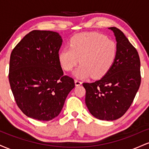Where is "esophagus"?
<instances>
[{
	"mask_svg": "<svg viewBox=\"0 0 149 149\" xmlns=\"http://www.w3.org/2000/svg\"><path fill=\"white\" fill-rule=\"evenodd\" d=\"M75 84H76V86H80V85L82 84V82L80 81L79 80H75Z\"/></svg>",
	"mask_w": 149,
	"mask_h": 149,
	"instance_id": "esophagus-1",
	"label": "esophagus"
}]
</instances>
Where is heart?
<instances>
[{"instance_id":"obj_1","label":"heart","mask_w":149,"mask_h":149,"mask_svg":"<svg viewBox=\"0 0 149 149\" xmlns=\"http://www.w3.org/2000/svg\"><path fill=\"white\" fill-rule=\"evenodd\" d=\"M117 46L116 42L97 33H82L70 40V47L59 52L58 59L62 69L70 71L79 62L74 74L77 78L102 77L111 68L115 61Z\"/></svg>"}]
</instances>
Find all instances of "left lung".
<instances>
[{
  "instance_id": "left-lung-1",
  "label": "left lung",
  "mask_w": 149,
  "mask_h": 149,
  "mask_svg": "<svg viewBox=\"0 0 149 149\" xmlns=\"http://www.w3.org/2000/svg\"><path fill=\"white\" fill-rule=\"evenodd\" d=\"M117 42V53L111 68L100 80L83 83L85 104L92 116L102 120H114L130 107L141 83L137 51L124 33L110 27Z\"/></svg>"
}]
</instances>
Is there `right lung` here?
<instances>
[{
    "instance_id": "obj_1",
    "label": "right lung",
    "mask_w": 149,
    "mask_h": 149,
    "mask_svg": "<svg viewBox=\"0 0 149 149\" xmlns=\"http://www.w3.org/2000/svg\"><path fill=\"white\" fill-rule=\"evenodd\" d=\"M62 39L57 32L33 30L10 55L9 82L17 105L26 116L49 121L60 113L74 80L64 76L58 54Z\"/></svg>"
}]
</instances>
